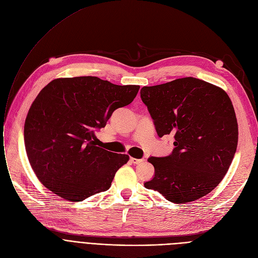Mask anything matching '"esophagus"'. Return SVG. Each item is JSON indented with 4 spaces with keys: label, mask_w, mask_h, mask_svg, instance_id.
Instances as JSON below:
<instances>
[{
    "label": "esophagus",
    "mask_w": 258,
    "mask_h": 258,
    "mask_svg": "<svg viewBox=\"0 0 258 258\" xmlns=\"http://www.w3.org/2000/svg\"><path fill=\"white\" fill-rule=\"evenodd\" d=\"M130 161L132 163H134V164H139V163L143 162L144 159H138V158H134V157H130Z\"/></svg>",
    "instance_id": "1"
}]
</instances>
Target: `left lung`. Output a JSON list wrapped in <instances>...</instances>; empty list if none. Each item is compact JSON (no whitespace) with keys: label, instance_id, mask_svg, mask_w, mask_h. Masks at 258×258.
<instances>
[{"label":"left lung","instance_id":"8db88e82","mask_svg":"<svg viewBox=\"0 0 258 258\" xmlns=\"http://www.w3.org/2000/svg\"><path fill=\"white\" fill-rule=\"evenodd\" d=\"M141 98L159 138L174 135V150L150 157L155 175L145 183L176 204L196 201L215 189L234 157L238 126L232 102L224 89L185 77L144 86Z\"/></svg>","mask_w":258,"mask_h":258}]
</instances>
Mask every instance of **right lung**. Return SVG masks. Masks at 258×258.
I'll return each mask as SVG.
<instances>
[{
	"label": "right lung",
	"mask_w": 258,
	"mask_h": 258,
	"mask_svg": "<svg viewBox=\"0 0 258 258\" xmlns=\"http://www.w3.org/2000/svg\"><path fill=\"white\" fill-rule=\"evenodd\" d=\"M139 89L92 76L57 78L44 86L24 127L27 156L40 182L72 202L107 190L129 155L96 146L95 130L129 105Z\"/></svg>",
	"instance_id": "1"
}]
</instances>
